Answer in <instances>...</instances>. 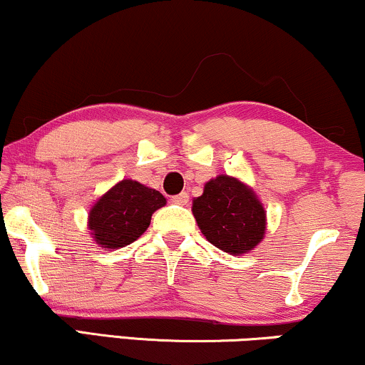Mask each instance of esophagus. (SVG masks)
<instances>
[{
	"label": "esophagus",
	"instance_id": "34e87169",
	"mask_svg": "<svg viewBox=\"0 0 365 365\" xmlns=\"http://www.w3.org/2000/svg\"><path fill=\"white\" fill-rule=\"evenodd\" d=\"M173 203L181 205V206L187 205V203H190V195H187V192H179V195L173 196Z\"/></svg>",
	"mask_w": 365,
	"mask_h": 365
}]
</instances>
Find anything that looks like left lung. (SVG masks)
I'll return each mask as SVG.
<instances>
[{
  "instance_id": "left-lung-1",
  "label": "left lung",
  "mask_w": 365,
  "mask_h": 365,
  "mask_svg": "<svg viewBox=\"0 0 365 365\" xmlns=\"http://www.w3.org/2000/svg\"><path fill=\"white\" fill-rule=\"evenodd\" d=\"M192 215L206 240L232 255L254 250L267 223L257 195L227 174L205 184L203 195L192 200Z\"/></svg>"
}]
</instances>
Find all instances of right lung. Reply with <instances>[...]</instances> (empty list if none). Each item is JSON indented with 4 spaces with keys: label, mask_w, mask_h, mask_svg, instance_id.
I'll use <instances>...</instances> for the list:
<instances>
[{
    "label": "right lung",
    "mask_w": 365,
    "mask_h": 365,
    "mask_svg": "<svg viewBox=\"0 0 365 365\" xmlns=\"http://www.w3.org/2000/svg\"><path fill=\"white\" fill-rule=\"evenodd\" d=\"M164 205L159 191L123 179L93 205L88 227L103 249H120L137 240L150 225L152 213Z\"/></svg>",
    "instance_id": "obj_1"
}]
</instances>
